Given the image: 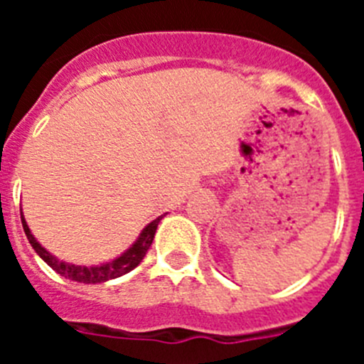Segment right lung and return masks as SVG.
Masks as SVG:
<instances>
[{"label":"right lung","instance_id":"add662e5","mask_svg":"<svg viewBox=\"0 0 364 364\" xmlns=\"http://www.w3.org/2000/svg\"><path fill=\"white\" fill-rule=\"evenodd\" d=\"M164 217H166V215H160L159 218H154L153 222H149V224L140 231L138 239L134 240L120 257L109 260V262H102V264L95 266H80L73 264V262H65V260H60L58 257H54L53 253L47 252V250L38 242L36 237L32 235L31 228H28L23 215H21V224H23V231L25 235H27L31 246L34 247V252H36L54 272L60 273L62 277L70 279V281L83 282V284H98V282H107L111 281V279L122 277V275L129 273L131 269H134L140 262H142L147 250H149L151 242H153L156 228H159V222L162 220Z\"/></svg>","mask_w":364,"mask_h":364}]
</instances>
